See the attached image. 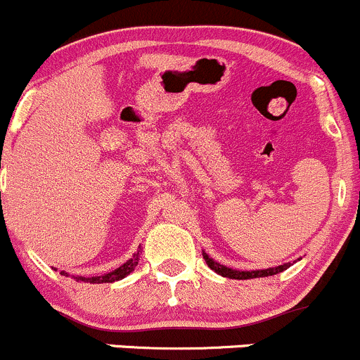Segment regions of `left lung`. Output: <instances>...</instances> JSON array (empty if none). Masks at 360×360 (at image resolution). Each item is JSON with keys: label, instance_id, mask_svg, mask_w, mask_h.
<instances>
[{"label": "left lung", "instance_id": "1", "mask_svg": "<svg viewBox=\"0 0 360 360\" xmlns=\"http://www.w3.org/2000/svg\"><path fill=\"white\" fill-rule=\"evenodd\" d=\"M202 258H205L206 263H207V266H210L211 270H214V272L220 274V276L229 277V279H255V277H266V276H274V274L283 272V270H286L288 266L291 265V263H284V265L274 266V269L251 270V272H243V270H234V269H229V266L220 265V263H218V262L211 260V258L207 257L206 253H202Z\"/></svg>", "mask_w": 360, "mask_h": 360}]
</instances>
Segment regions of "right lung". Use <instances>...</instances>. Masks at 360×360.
<instances>
[{"mask_svg": "<svg viewBox=\"0 0 360 360\" xmlns=\"http://www.w3.org/2000/svg\"><path fill=\"white\" fill-rule=\"evenodd\" d=\"M140 260V255H133L131 260H128L120 269L112 270V272L105 274V276H95V277H76V281H83V283H90V284H102V283H114V281H120L123 277L128 276L129 272H133V269L136 266V263ZM62 276H68L65 272H60Z\"/></svg>", "mask_w": 360, "mask_h": 360, "instance_id": "add662e5", "label": "right lung"}]
</instances>
